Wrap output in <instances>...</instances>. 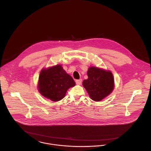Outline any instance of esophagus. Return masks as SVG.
<instances>
[{
	"label": "esophagus",
	"instance_id": "1",
	"mask_svg": "<svg viewBox=\"0 0 151 151\" xmlns=\"http://www.w3.org/2000/svg\"><path fill=\"white\" fill-rule=\"evenodd\" d=\"M76 84H77V85H81V83H82V80H81V79L77 80L76 81Z\"/></svg>",
	"mask_w": 151,
	"mask_h": 151
}]
</instances>
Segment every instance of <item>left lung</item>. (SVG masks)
Listing matches in <instances>:
<instances>
[{
	"instance_id": "obj_1",
	"label": "left lung",
	"mask_w": 151,
	"mask_h": 151,
	"mask_svg": "<svg viewBox=\"0 0 151 151\" xmlns=\"http://www.w3.org/2000/svg\"><path fill=\"white\" fill-rule=\"evenodd\" d=\"M87 75L88 78L83 81V85L93 101L99 102L113 91L114 82L110 71L90 67Z\"/></svg>"
}]
</instances>
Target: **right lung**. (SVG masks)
<instances>
[{"label":"right lung","instance_id":"right-lung-1","mask_svg":"<svg viewBox=\"0 0 151 151\" xmlns=\"http://www.w3.org/2000/svg\"><path fill=\"white\" fill-rule=\"evenodd\" d=\"M76 84L61 65L43 68L40 74L38 90L44 97L53 102L62 99L67 89Z\"/></svg>","mask_w":151,"mask_h":151}]
</instances>
